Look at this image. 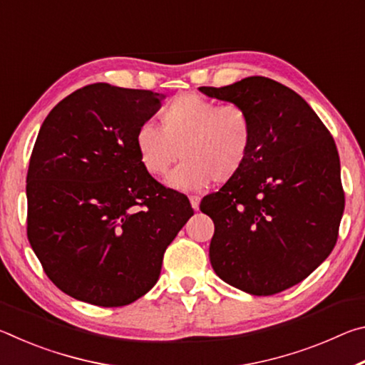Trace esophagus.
Listing matches in <instances>:
<instances>
[{
  "label": "esophagus",
  "instance_id": "34e87169",
  "mask_svg": "<svg viewBox=\"0 0 365 365\" xmlns=\"http://www.w3.org/2000/svg\"><path fill=\"white\" fill-rule=\"evenodd\" d=\"M190 202H191V207L197 211L200 209V202H201V197L200 196H190Z\"/></svg>",
  "mask_w": 365,
  "mask_h": 365
}]
</instances>
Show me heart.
Returning <instances> with one entry per match:
<instances>
[{"mask_svg":"<svg viewBox=\"0 0 365 365\" xmlns=\"http://www.w3.org/2000/svg\"><path fill=\"white\" fill-rule=\"evenodd\" d=\"M160 128L141 123L133 145L143 169L164 175L178 159H185L168 177L172 188L193 191L232 182L250 158L252 120L237 103L217 104L200 95L174 98L159 114Z\"/></svg>","mask_w":365,"mask_h":365,"instance_id":"heart-1","label":"heart"}]
</instances>
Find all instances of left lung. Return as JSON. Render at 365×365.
Segmentation results:
<instances>
[{
	"mask_svg": "<svg viewBox=\"0 0 365 365\" xmlns=\"http://www.w3.org/2000/svg\"><path fill=\"white\" fill-rule=\"evenodd\" d=\"M200 91L240 104L252 120L245 168L200 205L214 222L211 265L242 292L280 293L335 248L344 211L336 145L312 108L272 78L246 77Z\"/></svg>",
	"mask_w": 365,
	"mask_h": 365,
	"instance_id": "obj_1",
	"label": "left lung"
}]
</instances>
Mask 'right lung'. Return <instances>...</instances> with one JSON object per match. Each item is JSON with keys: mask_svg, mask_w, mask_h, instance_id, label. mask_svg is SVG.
<instances>
[{"mask_svg": "<svg viewBox=\"0 0 365 365\" xmlns=\"http://www.w3.org/2000/svg\"><path fill=\"white\" fill-rule=\"evenodd\" d=\"M163 100L93 83L41 123L27 172V237L49 280L78 301L119 307L146 294L193 215L187 196L143 169L133 145Z\"/></svg>", "mask_w": 365, "mask_h": 365, "instance_id": "add662e5", "label": "right lung"}]
</instances>
